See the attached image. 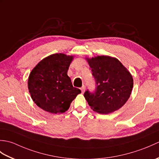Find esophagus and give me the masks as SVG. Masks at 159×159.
<instances>
[{
  "instance_id": "obj_1",
  "label": "esophagus",
  "mask_w": 159,
  "mask_h": 159,
  "mask_svg": "<svg viewBox=\"0 0 159 159\" xmlns=\"http://www.w3.org/2000/svg\"><path fill=\"white\" fill-rule=\"evenodd\" d=\"M85 85H83L81 88H80V90H81L82 93H84V92H85Z\"/></svg>"
}]
</instances>
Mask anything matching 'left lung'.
<instances>
[{
	"label": "left lung",
	"instance_id": "obj_1",
	"mask_svg": "<svg viewBox=\"0 0 159 159\" xmlns=\"http://www.w3.org/2000/svg\"><path fill=\"white\" fill-rule=\"evenodd\" d=\"M95 79L93 92L84 93L92 109L97 113L108 114L120 109L129 98L133 87L130 73L119 60L109 56L87 59Z\"/></svg>",
	"mask_w": 159,
	"mask_h": 159
}]
</instances>
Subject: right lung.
Wrapping results in <instances>:
<instances>
[{
    "instance_id": "1",
    "label": "right lung",
    "mask_w": 159,
    "mask_h": 159,
    "mask_svg": "<svg viewBox=\"0 0 159 159\" xmlns=\"http://www.w3.org/2000/svg\"><path fill=\"white\" fill-rule=\"evenodd\" d=\"M73 59L65 54L46 57L30 74L28 87L31 98L42 109L51 113H64L80 90L74 87L67 70Z\"/></svg>"
}]
</instances>
